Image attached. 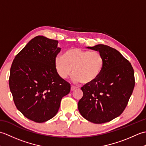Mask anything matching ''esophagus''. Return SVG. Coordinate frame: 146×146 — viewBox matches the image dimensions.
<instances>
[{
  "label": "esophagus",
  "instance_id": "esophagus-1",
  "mask_svg": "<svg viewBox=\"0 0 146 146\" xmlns=\"http://www.w3.org/2000/svg\"><path fill=\"white\" fill-rule=\"evenodd\" d=\"M76 89V86H74L73 85H71V91H74Z\"/></svg>",
  "mask_w": 146,
  "mask_h": 146
}]
</instances>
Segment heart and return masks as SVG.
<instances>
[{
  "mask_svg": "<svg viewBox=\"0 0 146 146\" xmlns=\"http://www.w3.org/2000/svg\"><path fill=\"white\" fill-rule=\"evenodd\" d=\"M104 64V59L100 52L80 48L70 49L64 56L59 55L55 59L56 69L61 78H66L73 69V81L85 84L92 83L98 78Z\"/></svg>",
  "mask_w": 146,
  "mask_h": 146,
  "instance_id": "1",
  "label": "heart"
}]
</instances>
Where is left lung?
Listing matches in <instances>:
<instances>
[{
	"label": "left lung",
	"mask_w": 146,
	"mask_h": 146,
	"mask_svg": "<svg viewBox=\"0 0 146 146\" xmlns=\"http://www.w3.org/2000/svg\"><path fill=\"white\" fill-rule=\"evenodd\" d=\"M88 48L100 52L104 64L98 78L81 88L83 95L78 108L85 119L100 124L110 122L125 110L134 88V71L115 49L104 44Z\"/></svg>",
	"instance_id": "left-lung-1"
}]
</instances>
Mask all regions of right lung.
<instances>
[{"mask_svg":"<svg viewBox=\"0 0 146 146\" xmlns=\"http://www.w3.org/2000/svg\"><path fill=\"white\" fill-rule=\"evenodd\" d=\"M58 41L38 36L12 62L9 84L15 107L27 119L44 122L56 115L71 86L58 75L55 59Z\"/></svg>","mask_w":146,"mask_h":146,"instance_id":"right-lung-1","label":"right lung"}]
</instances>
